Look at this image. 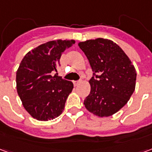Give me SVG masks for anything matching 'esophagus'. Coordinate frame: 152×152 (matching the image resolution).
Segmentation results:
<instances>
[{
  "label": "esophagus",
  "mask_w": 152,
  "mask_h": 152,
  "mask_svg": "<svg viewBox=\"0 0 152 152\" xmlns=\"http://www.w3.org/2000/svg\"><path fill=\"white\" fill-rule=\"evenodd\" d=\"M80 82H81L80 80H77V81H73V84H74L75 86H78Z\"/></svg>",
  "instance_id": "obj_1"
}]
</instances>
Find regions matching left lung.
<instances>
[{"label": "left lung", "instance_id": "obj_1", "mask_svg": "<svg viewBox=\"0 0 152 152\" xmlns=\"http://www.w3.org/2000/svg\"><path fill=\"white\" fill-rule=\"evenodd\" d=\"M93 71L91 91L84 104L100 117L110 116L124 107L135 89L137 73L121 47L107 39L80 42Z\"/></svg>", "mask_w": 152, "mask_h": 152}]
</instances>
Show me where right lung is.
Instances as JSON below:
<instances>
[{"label":"right lung","instance_id":"add662e5","mask_svg":"<svg viewBox=\"0 0 152 152\" xmlns=\"http://www.w3.org/2000/svg\"><path fill=\"white\" fill-rule=\"evenodd\" d=\"M74 44V40L42 44L28 52L19 65L18 94L27 112L38 121L53 120L63 112L73 84L57 72L62 53Z\"/></svg>","mask_w":152,"mask_h":152}]
</instances>
